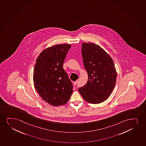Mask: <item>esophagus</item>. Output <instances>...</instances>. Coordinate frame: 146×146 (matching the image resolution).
<instances>
[{
    "mask_svg": "<svg viewBox=\"0 0 146 146\" xmlns=\"http://www.w3.org/2000/svg\"><path fill=\"white\" fill-rule=\"evenodd\" d=\"M78 81H75V82H73V85H74V86H76V85H77V84Z\"/></svg>",
    "mask_w": 146,
    "mask_h": 146,
    "instance_id": "1",
    "label": "esophagus"
}]
</instances>
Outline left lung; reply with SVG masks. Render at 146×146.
<instances>
[{
	"instance_id": "8db88e82",
	"label": "left lung",
	"mask_w": 146,
	"mask_h": 146,
	"mask_svg": "<svg viewBox=\"0 0 146 146\" xmlns=\"http://www.w3.org/2000/svg\"><path fill=\"white\" fill-rule=\"evenodd\" d=\"M82 54L88 80L78 90L88 102H103L111 95L116 83L117 74L113 60L99 45L91 42H83Z\"/></svg>"
}]
</instances>
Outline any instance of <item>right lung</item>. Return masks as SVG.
I'll use <instances>...</instances> for the list:
<instances>
[{
  "label": "right lung",
  "mask_w": 146,
  "mask_h": 146,
  "mask_svg": "<svg viewBox=\"0 0 146 146\" xmlns=\"http://www.w3.org/2000/svg\"><path fill=\"white\" fill-rule=\"evenodd\" d=\"M70 44H58L44 49L35 64L34 88L44 101L54 106L66 104L73 92V85L63 68Z\"/></svg>",
  "instance_id": "add662e5"
}]
</instances>
